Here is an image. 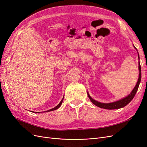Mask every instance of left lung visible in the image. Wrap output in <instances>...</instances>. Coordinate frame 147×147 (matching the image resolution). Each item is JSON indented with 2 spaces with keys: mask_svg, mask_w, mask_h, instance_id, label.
Listing matches in <instances>:
<instances>
[{
  "mask_svg": "<svg viewBox=\"0 0 147 147\" xmlns=\"http://www.w3.org/2000/svg\"><path fill=\"white\" fill-rule=\"evenodd\" d=\"M134 47L135 48L134 46ZM135 49H137L136 48H135ZM138 54V58H139V78H138V82L136 83V85L135 86L134 88L133 89V90L131 91L130 94H129L127 96L120 99V100H119L118 101H115V102H111V103H102V102H98V101L95 100V99H93L89 95V93L87 92V95H88V96H89V99H90L91 102L93 104H95V105H96L97 107H99L100 108H102V109H109V110H113V109H118L125 107V105H127L129 102H130L132 100L133 98L134 97L135 95H136V93L138 91L139 84L140 83V80H141V67H140V64L139 63V54Z\"/></svg>",
  "mask_w": 147,
  "mask_h": 147,
  "instance_id": "obj_1",
  "label": "left lung"
}]
</instances>
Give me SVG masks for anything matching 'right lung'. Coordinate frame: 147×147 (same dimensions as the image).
Masks as SVG:
<instances>
[{
  "label": "right lung",
  "instance_id": "add662e5",
  "mask_svg": "<svg viewBox=\"0 0 147 147\" xmlns=\"http://www.w3.org/2000/svg\"><path fill=\"white\" fill-rule=\"evenodd\" d=\"M63 99H64V97H63V99H61V101H60V102L59 104H58L57 105L56 107H54V108H53V109H50V110H47V111H45V112H46V111H47V112H48V111H53V110H55L58 109V108H59V107L61 106V104H62V102H63ZM35 113H36V112H35ZM36 113H37V112H36ZM37 113H39V112H37Z\"/></svg>",
  "mask_w": 147,
  "mask_h": 147
}]
</instances>
